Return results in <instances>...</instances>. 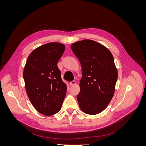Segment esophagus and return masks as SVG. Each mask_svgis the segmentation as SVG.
Returning a JSON list of instances; mask_svg holds the SVG:
<instances>
[{"label": "esophagus", "instance_id": "obj_1", "mask_svg": "<svg viewBox=\"0 0 146 146\" xmlns=\"http://www.w3.org/2000/svg\"><path fill=\"white\" fill-rule=\"evenodd\" d=\"M76 83V82L75 81V80H73V81H72V82H70V83H69V85H70V86H72V85H75V84Z\"/></svg>", "mask_w": 146, "mask_h": 146}]
</instances>
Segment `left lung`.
I'll list each match as a JSON object with an SVG mask.
<instances>
[{
  "instance_id": "left-lung-1",
  "label": "left lung",
  "mask_w": 146,
  "mask_h": 146,
  "mask_svg": "<svg viewBox=\"0 0 146 146\" xmlns=\"http://www.w3.org/2000/svg\"><path fill=\"white\" fill-rule=\"evenodd\" d=\"M82 66L80 91L77 96L79 107L86 114H99L112 99L117 70L112 54L101 44L90 39L71 45Z\"/></svg>"
}]
</instances>
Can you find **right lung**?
Here are the masks:
<instances>
[{"instance_id": "right-lung-1", "label": "right lung", "mask_w": 146, "mask_h": 146, "mask_svg": "<svg viewBox=\"0 0 146 146\" xmlns=\"http://www.w3.org/2000/svg\"><path fill=\"white\" fill-rule=\"evenodd\" d=\"M64 49L63 44L47 43L33 50L26 61L23 72L26 91L34 108L44 115L58 113L65 98L67 85L57 66Z\"/></svg>"}]
</instances>
